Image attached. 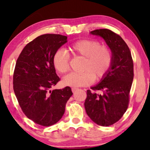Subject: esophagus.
<instances>
[{
  "label": "esophagus",
  "instance_id": "1",
  "mask_svg": "<svg viewBox=\"0 0 150 150\" xmlns=\"http://www.w3.org/2000/svg\"><path fill=\"white\" fill-rule=\"evenodd\" d=\"M71 90H72V91H73V92H75V91H76L77 90H78V88L72 87V88H71Z\"/></svg>",
  "mask_w": 150,
  "mask_h": 150
}]
</instances>
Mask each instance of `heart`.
Returning a JSON list of instances; mask_svg holds the SVG:
<instances>
[{
	"label": "heart",
	"mask_w": 150,
	"mask_h": 150,
	"mask_svg": "<svg viewBox=\"0 0 150 150\" xmlns=\"http://www.w3.org/2000/svg\"><path fill=\"white\" fill-rule=\"evenodd\" d=\"M69 50L75 57L84 59L81 72L71 73L63 80L64 85L71 87H83L99 81L107 75L113 62V52L111 48L102 45L99 41L84 39L73 43ZM52 63L56 70L65 74L69 70V56L66 52L58 50L52 57Z\"/></svg>",
	"instance_id": "heart-1"
}]
</instances>
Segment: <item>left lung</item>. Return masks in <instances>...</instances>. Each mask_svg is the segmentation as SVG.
<instances>
[{"label": "left lung", "instance_id": "left-lung-1", "mask_svg": "<svg viewBox=\"0 0 150 150\" xmlns=\"http://www.w3.org/2000/svg\"><path fill=\"white\" fill-rule=\"evenodd\" d=\"M91 34L106 41L113 52V62L102 81L87 91L85 108L93 122L108 126L118 122L128 107L134 78L133 60L128 45L118 34L106 28L92 30ZM96 91L103 94H96Z\"/></svg>", "mask_w": 150, "mask_h": 150}]
</instances>
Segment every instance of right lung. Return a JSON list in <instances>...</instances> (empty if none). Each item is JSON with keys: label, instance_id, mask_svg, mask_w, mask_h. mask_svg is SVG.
<instances>
[{"label": "right lung", "instance_id": "1", "mask_svg": "<svg viewBox=\"0 0 150 150\" xmlns=\"http://www.w3.org/2000/svg\"><path fill=\"white\" fill-rule=\"evenodd\" d=\"M67 38L59 34L39 36L26 45L16 63L13 84L18 104L28 119L43 126H50L61 120L73 94L69 87L50 90L60 81L52 63L53 55Z\"/></svg>", "mask_w": 150, "mask_h": 150}]
</instances>
